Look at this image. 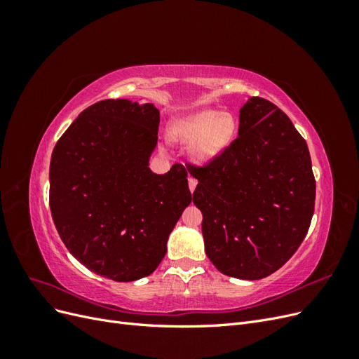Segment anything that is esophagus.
<instances>
[{
  "instance_id": "34e87169",
  "label": "esophagus",
  "mask_w": 359,
  "mask_h": 359,
  "mask_svg": "<svg viewBox=\"0 0 359 359\" xmlns=\"http://www.w3.org/2000/svg\"><path fill=\"white\" fill-rule=\"evenodd\" d=\"M196 186H198V180L193 178V177H189V189H190L191 193L194 191V189H196Z\"/></svg>"
}]
</instances>
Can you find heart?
<instances>
[{
  "mask_svg": "<svg viewBox=\"0 0 359 359\" xmlns=\"http://www.w3.org/2000/svg\"><path fill=\"white\" fill-rule=\"evenodd\" d=\"M170 135L182 142H193L191 160L198 165H208L232 144L236 121L229 112L205 109L175 119L170 126Z\"/></svg>",
  "mask_w": 359,
  "mask_h": 359,
  "instance_id": "b5f03b06",
  "label": "heart"
}]
</instances>
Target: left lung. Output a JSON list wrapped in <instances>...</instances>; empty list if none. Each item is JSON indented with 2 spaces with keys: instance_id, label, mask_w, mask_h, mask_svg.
<instances>
[{
  "instance_id": "1",
  "label": "left lung",
  "mask_w": 359,
  "mask_h": 359,
  "mask_svg": "<svg viewBox=\"0 0 359 359\" xmlns=\"http://www.w3.org/2000/svg\"><path fill=\"white\" fill-rule=\"evenodd\" d=\"M189 172L198 180L205 253L224 276L268 277L306 238L316 198L309 147L271 102L250 97L231 147Z\"/></svg>"
}]
</instances>
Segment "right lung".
<instances>
[{
	"label": "right lung",
	"mask_w": 359,
	"mask_h": 359,
	"mask_svg": "<svg viewBox=\"0 0 359 359\" xmlns=\"http://www.w3.org/2000/svg\"><path fill=\"white\" fill-rule=\"evenodd\" d=\"M160 112L154 103L102 100L86 107L52 151L49 205L69 252L115 281L153 274L191 202L187 170L149 169Z\"/></svg>",
	"instance_id": "1"
}]
</instances>
